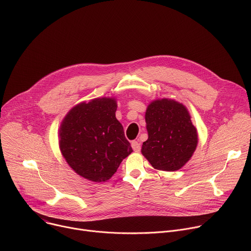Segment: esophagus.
I'll return each mask as SVG.
<instances>
[{
	"instance_id": "34e87169",
	"label": "esophagus",
	"mask_w": 251,
	"mask_h": 251,
	"mask_svg": "<svg viewBox=\"0 0 251 251\" xmlns=\"http://www.w3.org/2000/svg\"><path fill=\"white\" fill-rule=\"evenodd\" d=\"M131 146H132V148L135 152H139L141 150V145H140V143L138 141H132Z\"/></svg>"
}]
</instances>
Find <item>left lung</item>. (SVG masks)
<instances>
[{
    "mask_svg": "<svg viewBox=\"0 0 251 251\" xmlns=\"http://www.w3.org/2000/svg\"><path fill=\"white\" fill-rule=\"evenodd\" d=\"M148 139L142 154L156 170L175 172L184 167L198 146V131L182 103L169 98L152 101L145 113Z\"/></svg>",
    "mask_w": 251,
    "mask_h": 251,
    "instance_id": "obj_1",
    "label": "left lung"
}]
</instances>
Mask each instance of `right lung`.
Listing matches in <instances>:
<instances>
[{"mask_svg":"<svg viewBox=\"0 0 251 251\" xmlns=\"http://www.w3.org/2000/svg\"><path fill=\"white\" fill-rule=\"evenodd\" d=\"M116 110L115 98H95L73 107L60 124L63 158L76 174L91 182L109 180L133 152L116 119Z\"/></svg>","mask_w":251,"mask_h":251,"instance_id":"add662e5","label":"right lung"}]
</instances>
